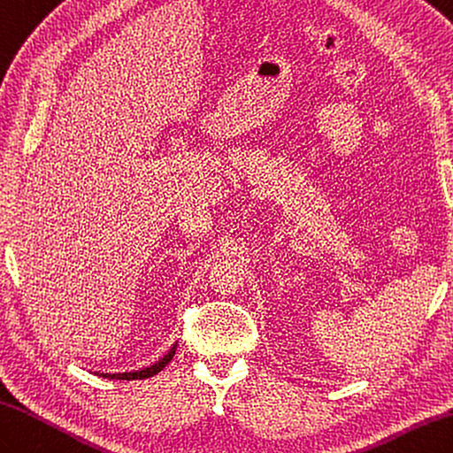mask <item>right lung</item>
I'll return each mask as SVG.
<instances>
[{"label": "right lung", "mask_w": 453, "mask_h": 453, "mask_svg": "<svg viewBox=\"0 0 453 453\" xmlns=\"http://www.w3.org/2000/svg\"><path fill=\"white\" fill-rule=\"evenodd\" d=\"M176 355V345L168 350V353L158 360V363H155L153 366H149V368H143V370H137V372H124V374H98V376H103V378H112V380H145V378H150V376H155V374H158L160 370H163L170 360H173V357Z\"/></svg>", "instance_id": "right-lung-1"}]
</instances>
